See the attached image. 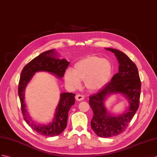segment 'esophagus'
<instances>
[{
	"instance_id": "1",
	"label": "esophagus",
	"mask_w": 157,
	"mask_h": 157,
	"mask_svg": "<svg viewBox=\"0 0 157 157\" xmlns=\"http://www.w3.org/2000/svg\"><path fill=\"white\" fill-rule=\"evenodd\" d=\"M75 99L77 100V101H82V100L84 99V97H83V95H82L77 94L75 95Z\"/></svg>"
}]
</instances>
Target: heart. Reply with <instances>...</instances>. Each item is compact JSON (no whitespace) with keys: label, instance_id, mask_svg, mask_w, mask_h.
Returning a JSON list of instances; mask_svg holds the SVG:
<instances>
[{"label":"heart","instance_id":"obj_1","mask_svg":"<svg viewBox=\"0 0 157 157\" xmlns=\"http://www.w3.org/2000/svg\"><path fill=\"white\" fill-rule=\"evenodd\" d=\"M113 71V67L109 60L90 56L76 62L74 70H67L65 79L67 85L73 89L78 88L82 80H84L87 89L95 91L109 82Z\"/></svg>","mask_w":157,"mask_h":157}]
</instances>
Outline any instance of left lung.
I'll return each mask as SVG.
<instances>
[{
  "label": "left lung",
  "mask_w": 157,
  "mask_h": 157,
  "mask_svg": "<svg viewBox=\"0 0 157 157\" xmlns=\"http://www.w3.org/2000/svg\"><path fill=\"white\" fill-rule=\"evenodd\" d=\"M113 52L119 63V72L98 93L90 96V105L94 112L91 126L100 137L118 135L126 129L139 105L141 82L135 63L123 52L113 48H106ZM122 94L128 99L130 107L124 114L112 116L104 105L106 97L111 94Z\"/></svg>",
  "instance_id": "left-lung-1"
}]
</instances>
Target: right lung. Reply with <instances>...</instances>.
I'll return each instance as SVG.
<instances>
[{
  "label": "right lung",
  "instance_id": "obj_1",
  "mask_svg": "<svg viewBox=\"0 0 157 157\" xmlns=\"http://www.w3.org/2000/svg\"><path fill=\"white\" fill-rule=\"evenodd\" d=\"M54 50L43 52L37 57L27 63L24 67L21 74L18 83V95L21 104V111L24 119L33 130L39 134L46 136H54L59 135L67 126L68 112L75 103V94L72 93H62L56 107L53 121L48 124L35 123L30 118L27 113L25 101V90L28 83L38 71H47L54 74L59 78H63L66 70L70 64L65 59H59L56 58Z\"/></svg>",
  "mask_w": 157,
  "mask_h": 157
}]
</instances>
